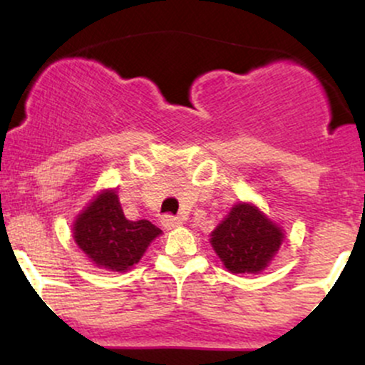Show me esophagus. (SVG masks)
<instances>
[{"mask_svg": "<svg viewBox=\"0 0 365 365\" xmlns=\"http://www.w3.org/2000/svg\"><path fill=\"white\" fill-rule=\"evenodd\" d=\"M163 226H165V230H175V228H178L180 225H182V220H180V217H175V216H165L163 217Z\"/></svg>", "mask_w": 365, "mask_h": 365, "instance_id": "esophagus-1", "label": "esophagus"}]
</instances>
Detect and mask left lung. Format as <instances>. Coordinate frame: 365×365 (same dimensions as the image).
Segmentation results:
<instances>
[{"mask_svg":"<svg viewBox=\"0 0 365 365\" xmlns=\"http://www.w3.org/2000/svg\"><path fill=\"white\" fill-rule=\"evenodd\" d=\"M283 228L252 202H237L211 232V245L233 274H257L283 244Z\"/></svg>","mask_w":365,"mask_h":365,"instance_id":"8db88e82","label":"left lung"}]
</instances>
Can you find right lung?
<instances>
[{
  "label": "right lung",
  "instance_id": "add662e5",
  "mask_svg": "<svg viewBox=\"0 0 365 365\" xmlns=\"http://www.w3.org/2000/svg\"><path fill=\"white\" fill-rule=\"evenodd\" d=\"M73 240L99 269H132L161 230L148 220L125 217L115 188H104L91 199L73 221Z\"/></svg>",
  "mask_w": 365,
  "mask_h": 365
}]
</instances>
